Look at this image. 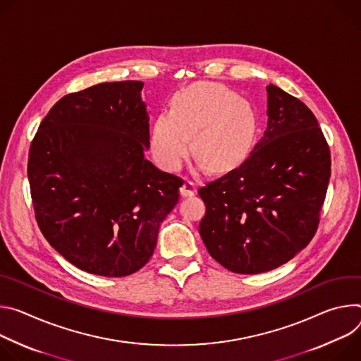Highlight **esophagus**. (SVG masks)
<instances>
[{"label": "esophagus", "mask_w": 361, "mask_h": 361, "mask_svg": "<svg viewBox=\"0 0 361 361\" xmlns=\"http://www.w3.org/2000/svg\"><path fill=\"white\" fill-rule=\"evenodd\" d=\"M196 193V185L193 182H185L180 188V195L183 197H188V196H193Z\"/></svg>", "instance_id": "esophagus-1"}]
</instances>
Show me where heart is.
<instances>
[{
  "instance_id": "b5f03b06",
  "label": "heart",
  "mask_w": 361,
  "mask_h": 361,
  "mask_svg": "<svg viewBox=\"0 0 361 361\" xmlns=\"http://www.w3.org/2000/svg\"><path fill=\"white\" fill-rule=\"evenodd\" d=\"M255 116L250 103L215 83L180 92L172 110L160 113L150 130V152L169 172L179 171L190 149L197 165L215 172L235 166L250 149Z\"/></svg>"
}]
</instances>
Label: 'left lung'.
I'll use <instances>...</instances> for the list:
<instances>
[{"mask_svg": "<svg viewBox=\"0 0 361 361\" xmlns=\"http://www.w3.org/2000/svg\"><path fill=\"white\" fill-rule=\"evenodd\" d=\"M267 96L268 123L254 150L197 190L207 205L202 241L236 274L271 271L308 245L331 175L330 149L312 111L274 85Z\"/></svg>", "mask_w": 361, "mask_h": 361, "instance_id": "8db88e82", "label": "left lung"}]
</instances>
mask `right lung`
<instances>
[{"mask_svg": "<svg viewBox=\"0 0 361 361\" xmlns=\"http://www.w3.org/2000/svg\"><path fill=\"white\" fill-rule=\"evenodd\" d=\"M142 82L100 83L60 99L28 153L37 224L49 244L89 274L126 276L152 257L182 179L145 159Z\"/></svg>", "mask_w": 361, "mask_h": 361, "instance_id": "1", "label": "right lung"}]
</instances>
